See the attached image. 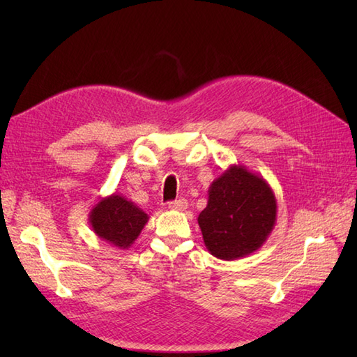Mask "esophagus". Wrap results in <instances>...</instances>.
<instances>
[{
    "label": "esophagus",
    "instance_id": "esophagus-1",
    "mask_svg": "<svg viewBox=\"0 0 357 357\" xmlns=\"http://www.w3.org/2000/svg\"><path fill=\"white\" fill-rule=\"evenodd\" d=\"M169 207L172 210H176V211H183L187 208V201L185 199H176V201H172L169 202Z\"/></svg>",
    "mask_w": 357,
    "mask_h": 357
}]
</instances>
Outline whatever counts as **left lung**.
<instances>
[{"instance_id":"left-lung-1","label":"left lung","mask_w":357,"mask_h":357,"mask_svg":"<svg viewBox=\"0 0 357 357\" xmlns=\"http://www.w3.org/2000/svg\"><path fill=\"white\" fill-rule=\"evenodd\" d=\"M276 213V196L267 181L234 164L211 183L198 224L211 255L236 261L264 245L275 229Z\"/></svg>"}]
</instances>
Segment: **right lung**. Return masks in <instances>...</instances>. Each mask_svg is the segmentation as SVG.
Here are the masks:
<instances>
[{"label":"right lung","instance_id":"obj_1","mask_svg":"<svg viewBox=\"0 0 357 357\" xmlns=\"http://www.w3.org/2000/svg\"><path fill=\"white\" fill-rule=\"evenodd\" d=\"M149 215L119 193L105 196L89 213V224L98 238L126 250L138 239Z\"/></svg>","mask_w":357,"mask_h":357}]
</instances>
